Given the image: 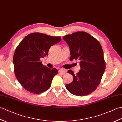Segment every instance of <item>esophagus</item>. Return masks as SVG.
Wrapping results in <instances>:
<instances>
[{
	"label": "esophagus",
	"instance_id": "34e87169",
	"mask_svg": "<svg viewBox=\"0 0 122 122\" xmlns=\"http://www.w3.org/2000/svg\"><path fill=\"white\" fill-rule=\"evenodd\" d=\"M66 73V70H64V69H60L59 70V74H61V75H63Z\"/></svg>",
	"mask_w": 122,
	"mask_h": 122
}]
</instances>
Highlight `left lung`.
<instances>
[{"label": "left lung", "mask_w": 122, "mask_h": 122, "mask_svg": "<svg viewBox=\"0 0 122 122\" xmlns=\"http://www.w3.org/2000/svg\"><path fill=\"white\" fill-rule=\"evenodd\" d=\"M70 49V60L80 61V72L75 75L72 70L68 73L73 76L71 83L66 84L69 92L77 96L90 94L99 85L104 70L106 63L103 51L98 40L85 32H77L63 37Z\"/></svg>", "instance_id": "8db88e82"}]
</instances>
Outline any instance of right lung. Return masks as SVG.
Returning a JSON list of instances; mask_svg holds the SVG:
<instances>
[{"label":"right lung","instance_id":"add662e5","mask_svg":"<svg viewBox=\"0 0 122 122\" xmlns=\"http://www.w3.org/2000/svg\"><path fill=\"white\" fill-rule=\"evenodd\" d=\"M61 39V37L33 33L25 37L16 47L13 58L14 72L28 92L41 94L49 88L58 71L43 66L41 59L48 56L50 48Z\"/></svg>","mask_w":122,"mask_h":122}]
</instances>
